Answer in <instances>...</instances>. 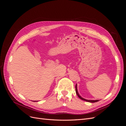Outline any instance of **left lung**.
I'll return each mask as SVG.
<instances>
[{
    "label": "left lung",
    "instance_id": "left-lung-1",
    "mask_svg": "<svg viewBox=\"0 0 126 126\" xmlns=\"http://www.w3.org/2000/svg\"><path fill=\"white\" fill-rule=\"evenodd\" d=\"M75 88H76V94H77V96H78V97L81 99V100H84V101H88V102H97L99 101V100H87V99H85L82 98L80 95L78 93V91H77V84L76 85V87H75Z\"/></svg>",
    "mask_w": 126,
    "mask_h": 126
}]
</instances>
